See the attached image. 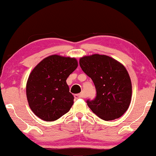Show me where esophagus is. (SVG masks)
<instances>
[{"instance_id":"1","label":"esophagus","mask_w":156,"mask_h":156,"mask_svg":"<svg viewBox=\"0 0 156 156\" xmlns=\"http://www.w3.org/2000/svg\"><path fill=\"white\" fill-rule=\"evenodd\" d=\"M74 98H75L76 99H79V98H84V96H83V93H80V94H76V95H74Z\"/></svg>"}]
</instances>
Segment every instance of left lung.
Wrapping results in <instances>:
<instances>
[{
    "instance_id": "8db88e82",
    "label": "left lung",
    "mask_w": 156,
    "mask_h": 156,
    "mask_svg": "<svg viewBox=\"0 0 156 156\" xmlns=\"http://www.w3.org/2000/svg\"><path fill=\"white\" fill-rule=\"evenodd\" d=\"M79 63L95 86V99L86 101L93 112L105 121L122 117L129 108L132 93L125 67L115 59L100 54L82 57Z\"/></svg>"
}]
</instances>
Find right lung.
<instances>
[{
	"instance_id": "obj_1",
	"label": "right lung",
	"mask_w": 156,
	"mask_h": 156,
	"mask_svg": "<svg viewBox=\"0 0 156 156\" xmlns=\"http://www.w3.org/2000/svg\"><path fill=\"white\" fill-rule=\"evenodd\" d=\"M77 67L76 58L51 55L32 70L26 93L29 106L37 117L52 122L70 110L74 97L69 92L66 79Z\"/></svg>"
}]
</instances>
